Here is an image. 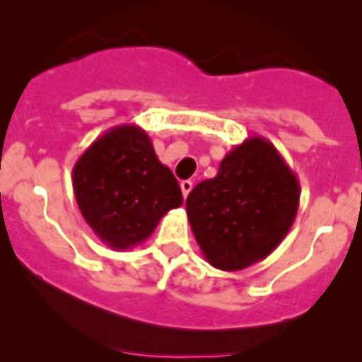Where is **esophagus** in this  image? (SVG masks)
<instances>
[{"label":"esophagus","mask_w":362,"mask_h":362,"mask_svg":"<svg viewBox=\"0 0 362 362\" xmlns=\"http://www.w3.org/2000/svg\"><path fill=\"white\" fill-rule=\"evenodd\" d=\"M180 189H182V194H184V197L190 194V190H192V182L190 180H184L180 182Z\"/></svg>","instance_id":"esophagus-1"}]
</instances>
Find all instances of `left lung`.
Segmentation results:
<instances>
[{
  "label": "left lung",
  "instance_id": "left-lung-1",
  "mask_svg": "<svg viewBox=\"0 0 362 362\" xmlns=\"http://www.w3.org/2000/svg\"><path fill=\"white\" fill-rule=\"evenodd\" d=\"M190 228L216 269L235 272L271 253L293 226L300 182L271 141L252 136L187 197Z\"/></svg>",
  "mask_w": 362,
  "mask_h": 362
}]
</instances>
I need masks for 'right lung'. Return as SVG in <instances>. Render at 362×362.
Returning a JSON list of instances; mask_svg holds the SVG:
<instances>
[{
  "label": "right lung",
  "mask_w": 362,
  "mask_h": 362,
  "mask_svg": "<svg viewBox=\"0 0 362 362\" xmlns=\"http://www.w3.org/2000/svg\"><path fill=\"white\" fill-rule=\"evenodd\" d=\"M73 189L85 221L115 250L143 243L184 202L172 170L136 124L112 127L90 144L73 168Z\"/></svg>",
  "instance_id": "add662e5"
}]
</instances>
